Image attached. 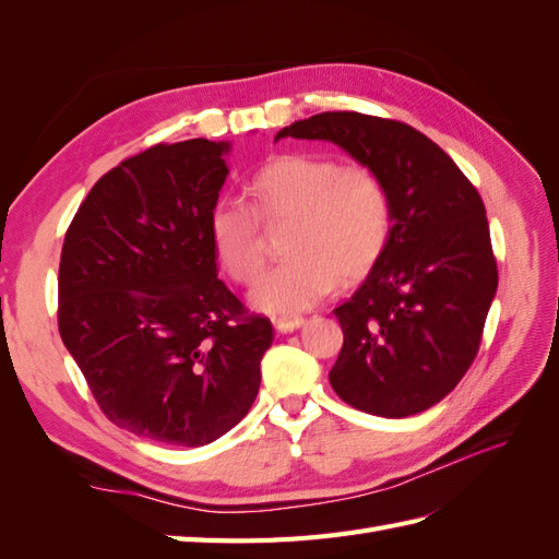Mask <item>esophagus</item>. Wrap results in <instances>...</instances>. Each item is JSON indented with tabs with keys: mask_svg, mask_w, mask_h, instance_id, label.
Wrapping results in <instances>:
<instances>
[{
	"mask_svg": "<svg viewBox=\"0 0 559 559\" xmlns=\"http://www.w3.org/2000/svg\"><path fill=\"white\" fill-rule=\"evenodd\" d=\"M302 324H306V319H302V317H294V319H289V317H280V319H275V321H273V326H275L280 333H292V331L300 329Z\"/></svg>",
	"mask_w": 559,
	"mask_h": 559,
	"instance_id": "34e87169",
	"label": "esophagus"
}]
</instances>
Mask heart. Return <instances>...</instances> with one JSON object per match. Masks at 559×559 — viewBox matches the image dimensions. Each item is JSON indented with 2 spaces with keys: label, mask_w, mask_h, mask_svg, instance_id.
I'll return each mask as SVG.
<instances>
[{
  "label": "heart",
  "mask_w": 559,
  "mask_h": 559,
  "mask_svg": "<svg viewBox=\"0 0 559 559\" xmlns=\"http://www.w3.org/2000/svg\"><path fill=\"white\" fill-rule=\"evenodd\" d=\"M247 206L224 200L210 214V238L226 273L240 284L257 280L265 226H286L289 261L267 270L249 292V306L292 317L324 300L337 280H354L382 253L392 205L384 181L366 165H337L319 154H284L257 173Z\"/></svg>",
  "instance_id": "heart-1"
}]
</instances>
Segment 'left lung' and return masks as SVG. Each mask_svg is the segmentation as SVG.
<instances>
[{
	"label": "left lung",
	"instance_id": "left-lung-1",
	"mask_svg": "<svg viewBox=\"0 0 559 559\" xmlns=\"http://www.w3.org/2000/svg\"><path fill=\"white\" fill-rule=\"evenodd\" d=\"M284 138L341 146L386 186L389 238L333 314L345 343L329 380L364 413L408 417L445 399L476 359L497 294L485 205L460 167L419 130L357 111H324Z\"/></svg>",
	"mask_w": 559,
	"mask_h": 559
}]
</instances>
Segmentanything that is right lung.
<instances>
[{
    "label": "right lung",
    "mask_w": 559,
    "mask_h": 559,
    "mask_svg": "<svg viewBox=\"0 0 559 559\" xmlns=\"http://www.w3.org/2000/svg\"><path fill=\"white\" fill-rule=\"evenodd\" d=\"M230 142L158 144L99 179L64 235L58 326L116 427L200 448L249 413L265 317L218 280L210 214Z\"/></svg>",
    "instance_id": "right-lung-1"
}]
</instances>
